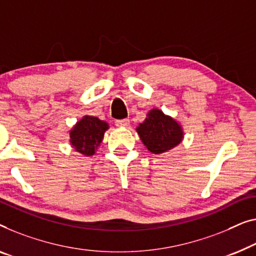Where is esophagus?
Here are the masks:
<instances>
[{"instance_id": "1", "label": "esophagus", "mask_w": 256, "mask_h": 256, "mask_svg": "<svg viewBox=\"0 0 256 256\" xmlns=\"http://www.w3.org/2000/svg\"><path fill=\"white\" fill-rule=\"evenodd\" d=\"M129 124H130V122H129L128 119H122V120L116 121V127H120V128H127V127H129Z\"/></svg>"}]
</instances>
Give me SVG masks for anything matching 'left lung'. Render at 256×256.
Segmentation results:
<instances>
[{
	"instance_id": "8db88e82",
	"label": "left lung",
	"mask_w": 256,
	"mask_h": 256,
	"mask_svg": "<svg viewBox=\"0 0 256 256\" xmlns=\"http://www.w3.org/2000/svg\"><path fill=\"white\" fill-rule=\"evenodd\" d=\"M136 132L146 149L154 154H164L179 146L184 135L182 126L159 108L150 110Z\"/></svg>"
}]
</instances>
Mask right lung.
<instances>
[{
    "mask_svg": "<svg viewBox=\"0 0 256 256\" xmlns=\"http://www.w3.org/2000/svg\"><path fill=\"white\" fill-rule=\"evenodd\" d=\"M110 128L106 121L97 116H84L69 132V142L75 151L84 156H94Z\"/></svg>",
    "mask_w": 256,
    "mask_h": 256,
    "instance_id": "add662e5",
    "label": "right lung"
}]
</instances>
